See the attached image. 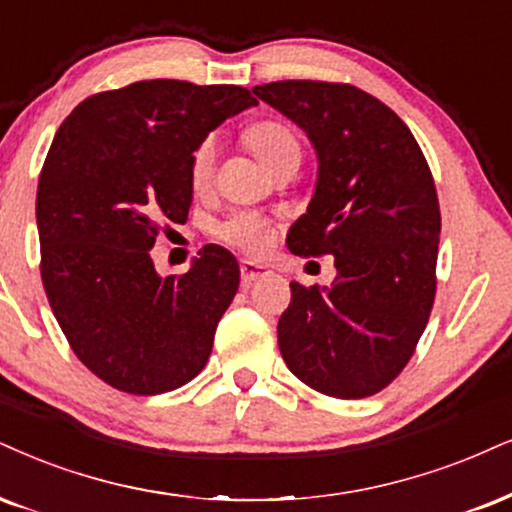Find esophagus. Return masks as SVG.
<instances>
[{
  "mask_svg": "<svg viewBox=\"0 0 512 512\" xmlns=\"http://www.w3.org/2000/svg\"><path fill=\"white\" fill-rule=\"evenodd\" d=\"M239 273H242V285L249 287L251 282L261 280V277H268L270 270L266 266H258L254 261H242L239 263Z\"/></svg>",
  "mask_w": 512,
  "mask_h": 512,
  "instance_id": "obj_1",
  "label": "esophagus"
}]
</instances>
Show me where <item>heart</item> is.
<instances>
[{
  "mask_svg": "<svg viewBox=\"0 0 512 512\" xmlns=\"http://www.w3.org/2000/svg\"><path fill=\"white\" fill-rule=\"evenodd\" d=\"M246 142L254 154L266 166L273 170L280 166L282 161L299 159L301 161V142L296 132L285 123L277 121H261L254 123L244 132ZM216 170V140L213 137H204L192 151V161H189V180L192 185L201 189L206 187L213 178ZM218 239L225 244L237 246V249L246 251V254H263L268 246V225L266 220L258 218L256 213H235L232 218L223 220L216 227Z\"/></svg>",
  "mask_w": 512,
  "mask_h": 512,
  "instance_id": "obj_1",
  "label": "heart"
}]
</instances>
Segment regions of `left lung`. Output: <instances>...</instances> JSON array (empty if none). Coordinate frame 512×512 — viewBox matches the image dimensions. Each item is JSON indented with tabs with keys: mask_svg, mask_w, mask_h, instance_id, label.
<instances>
[{
	"mask_svg": "<svg viewBox=\"0 0 512 512\" xmlns=\"http://www.w3.org/2000/svg\"><path fill=\"white\" fill-rule=\"evenodd\" d=\"M254 94L318 151V185L287 246L330 254L337 268L330 289L289 285L282 358L320 394L365 399L401 375L430 320L441 230L432 170L408 125L358 87L280 80Z\"/></svg>",
	"mask_w": 512,
	"mask_h": 512,
	"instance_id": "left-lung-1",
	"label": "left lung"
}]
</instances>
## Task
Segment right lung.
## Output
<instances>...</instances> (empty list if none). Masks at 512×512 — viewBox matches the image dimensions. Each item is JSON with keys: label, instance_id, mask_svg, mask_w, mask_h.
<instances>
[{"label": "right lung", "instance_id": "add662e5", "mask_svg": "<svg viewBox=\"0 0 512 512\" xmlns=\"http://www.w3.org/2000/svg\"><path fill=\"white\" fill-rule=\"evenodd\" d=\"M256 104L237 85L140 80L92 94L56 130L37 182L42 285L75 356L113 389L163 394L204 370L235 256L208 244L161 277L149 251L163 225L187 223L194 147Z\"/></svg>", "mask_w": 512, "mask_h": 512}]
</instances>
